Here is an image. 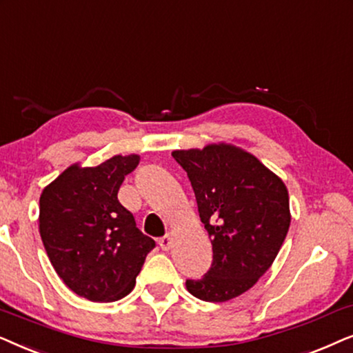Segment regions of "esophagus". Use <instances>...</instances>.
<instances>
[{
  "label": "esophagus",
  "mask_w": 353,
  "mask_h": 353,
  "mask_svg": "<svg viewBox=\"0 0 353 353\" xmlns=\"http://www.w3.org/2000/svg\"><path fill=\"white\" fill-rule=\"evenodd\" d=\"M172 243H174V241H172L171 234H168V236H164L163 239H159V247H161L163 250H169V248L172 247Z\"/></svg>",
  "instance_id": "obj_1"
}]
</instances>
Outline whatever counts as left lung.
<instances>
[{
	"mask_svg": "<svg viewBox=\"0 0 353 353\" xmlns=\"http://www.w3.org/2000/svg\"><path fill=\"white\" fill-rule=\"evenodd\" d=\"M211 237L213 263L187 290L205 302L236 299L256 284L278 256L290 225L285 184L256 157L229 143L176 150Z\"/></svg>",
	"mask_w": 353,
	"mask_h": 353,
	"instance_id": "8db88e82",
	"label": "left lung"
}]
</instances>
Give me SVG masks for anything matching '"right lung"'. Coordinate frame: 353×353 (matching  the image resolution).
I'll return each instance as SVG.
<instances>
[{
  "mask_svg": "<svg viewBox=\"0 0 353 353\" xmlns=\"http://www.w3.org/2000/svg\"><path fill=\"white\" fill-rule=\"evenodd\" d=\"M139 161V154H116L95 168L72 164L40 195L46 255L63 283L92 302L125 297L154 248L117 200L122 181Z\"/></svg>",
  "mask_w": 353,
  "mask_h": 353,
  "instance_id": "right-lung-1",
  "label": "right lung"
}]
</instances>
